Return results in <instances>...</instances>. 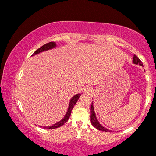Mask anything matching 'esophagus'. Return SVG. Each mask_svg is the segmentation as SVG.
I'll return each instance as SVG.
<instances>
[{
    "mask_svg": "<svg viewBox=\"0 0 156 156\" xmlns=\"http://www.w3.org/2000/svg\"><path fill=\"white\" fill-rule=\"evenodd\" d=\"M91 91H92L91 87H86L85 88V92L90 93V92H91Z\"/></svg>",
    "mask_w": 156,
    "mask_h": 156,
    "instance_id": "obj_1",
    "label": "esophagus"
}]
</instances>
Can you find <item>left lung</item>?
Wrapping results in <instances>:
<instances>
[{
	"mask_svg": "<svg viewBox=\"0 0 156 156\" xmlns=\"http://www.w3.org/2000/svg\"><path fill=\"white\" fill-rule=\"evenodd\" d=\"M133 63L135 64H139L140 66H143V64L142 62H141V60L139 59V58L136 57V55H134V57H133ZM90 111H91V116H90V120H91L92 125L94 126L95 128H97V129L101 130V131L103 132H111L110 130H108V129L105 128L103 126H101V125L99 124V122L97 120L96 115H95V113H94V106H93V101L91 105V109H90Z\"/></svg>",
	"mask_w": 156,
	"mask_h": 156,
	"instance_id": "8db88e82",
	"label": "left lung"
}]
</instances>
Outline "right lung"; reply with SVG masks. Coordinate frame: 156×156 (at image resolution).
I'll return each mask as SVG.
<instances>
[{
  "label": "right lung",
  "instance_id": "obj_1",
  "mask_svg": "<svg viewBox=\"0 0 156 156\" xmlns=\"http://www.w3.org/2000/svg\"><path fill=\"white\" fill-rule=\"evenodd\" d=\"M55 46H56V43H54V42H50V43H46L44 45L42 46V47H41L40 48H38V50H37L36 52H35L31 56H34L35 55L39 54V53L43 52V51L50 50V49H52L53 48H55ZM80 95H81V94H77L76 95H75V96H73V97H72V99H71V101H70V103H69L68 111H67L66 115H65L64 118H63V119H62V120H60L59 122L55 123V124L52 125V126L43 127V128L49 129H52L57 128V127H61L62 125H64V123H66L67 121H68L69 118V117H70V115H71L72 109H73L74 105H75V104H76V102H77L78 99H79V97H80Z\"/></svg>",
  "mask_w": 156,
  "mask_h": 156
}]
</instances>
